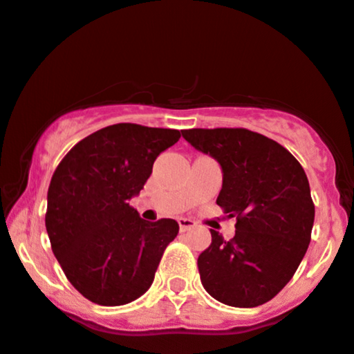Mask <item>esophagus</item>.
<instances>
[{"instance_id":"34e87169","label":"esophagus","mask_w":354,"mask_h":354,"mask_svg":"<svg viewBox=\"0 0 354 354\" xmlns=\"http://www.w3.org/2000/svg\"><path fill=\"white\" fill-rule=\"evenodd\" d=\"M178 223H180L181 232H188V230H192L193 227H196V223L192 218H180L178 220Z\"/></svg>"}]
</instances>
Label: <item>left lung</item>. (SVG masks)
Wrapping results in <instances>:
<instances>
[{
	"mask_svg": "<svg viewBox=\"0 0 354 354\" xmlns=\"http://www.w3.org/2000/svg\"><path fill=\"white\" fill-rule=\"evenodd\" d=\"M183 138L220 162L216 205L235 216V236L212 232L198 257L201 284L216 301L257 308L296 274L310 242L314 203L308 176L284 146L254 131L188 129Z\"/></svg>",
	"mask_w": 354,
	"mask_h": 354,
	"instance_id": "1",
	"label": "left lung"
}]
</instances>
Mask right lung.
<instances>
[{
	"label": "right lung",
	"instance_id": "right-lung-1",
	"mask_svg": "<svg viewBox=\"0 0 354 354\" xmlns=\"http://www.w3.org/2000/svg\"><path fill=\"white\" fill-rule=\"evenodd\" d=\"M181 138L176 129L120 122L68 151L48 186L45 227L70 284L100 306L141 297L180 225L146 221L129 205L156 158Z\"/></svg>",
	"mask_w": 354,
	"mask_h": 354
}]
</instances>
